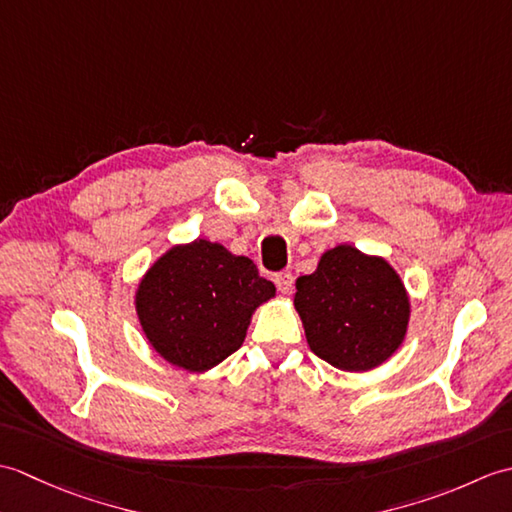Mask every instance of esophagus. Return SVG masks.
<instances>
[{"mask_svg":"<svg viewBox=\"0 0 512 512\" xmlns=\"http://www.w3.org/2000/svg\"><path fill=\"white\" fill-rule=\"evenodd\" d=\"M292 284H295V277H292V273H288V270L275 275V286L279 292H284V295H288V292L292 290Z\"/></svg>","mask_w":512,"mask_h":512,"instance_id":"esophagus-1","label":"esophagus"}]
</instances>
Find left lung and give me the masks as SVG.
<instances>
[{
	"instance_id": "left-lung-1",
	"label": "left lung",
	"mask_w": 512,
	"mask_h": 512,
	"mask_svg": "<svg viewBox=\"0 0 512 512\" xmlns=\"http://www.w3.org/2000/svg\"><path fill=\"white\" fill-rule=\"evenodd\" d=\"M295 308L310 350L345 372L385 363L409 323V299L396 270L350 244L328 250L312 275L297 279Z\"/></svg>"
}]
</instances>
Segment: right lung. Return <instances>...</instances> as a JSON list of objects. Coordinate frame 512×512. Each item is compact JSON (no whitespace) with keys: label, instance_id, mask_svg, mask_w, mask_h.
I'll list each match as a JSON object with an SVG mask.
<instances>
[{"label":"right lung","instance_id":"obj_1","mask_svg":"<svg viewBox=\"0 0 512 512\" xmlns=\"http://www.w3.org/2000/svg\"><path fill=\"white\" fill-rule=\"evenodd\" d=\"M275 297L248 257L195 239L173 246L149 268L136 310L154 350L187 372H204L244 343L250 314Z\"/></svg>","mask_w":512,"mask_h":512}]
</instances>
